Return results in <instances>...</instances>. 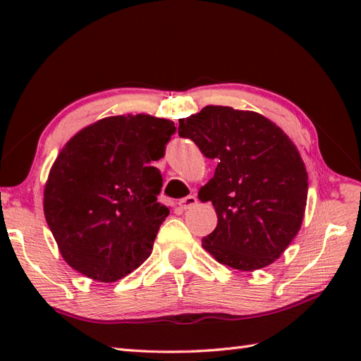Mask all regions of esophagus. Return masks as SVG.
<instances>
[{
    "mask_svg": "<svg viewBox=\"0 0 361 361\" xmlns=\"http://www.w3.org/2000/svg\"><path fill=\"white\" fill-rule=\"evenodd\" d=\"M178 204L181 206L183 209H190L192 206L197 204V197L195 195H188L185 198H181V200L178 202Z\"/></svg>",
    "mask_w": 361,
    "mask_h": 361,
    "instance_id": "esophagus-1",
    "label": "esophagus"
}]
</instances>
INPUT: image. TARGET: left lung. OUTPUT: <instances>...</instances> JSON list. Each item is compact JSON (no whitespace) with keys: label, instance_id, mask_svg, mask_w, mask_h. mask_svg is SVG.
Segmentation results:
<instances>
[{"label":"left lung","instance_id":"8db88e82","mask_svg":"<svg viewBox=\"0 0 361 361\" xmlns=\"http://www.w3.org/2000/svg\"><path fill=\"white\" fill-rule=\"evenodd\" d=\"M178 135L217 159L198 192L219 219L203 248L234 270L273 264L298 234L307 202V171L296 145L262 114L221 105L180 119Z\"/></svg>","mask_w":361,"mask_h":361}]
</instances>
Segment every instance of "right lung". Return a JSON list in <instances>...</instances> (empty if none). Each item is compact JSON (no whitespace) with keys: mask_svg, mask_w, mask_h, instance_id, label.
<instances>
[{"mask_svg":"<svg viewBox=\"0 0 361 361\" xmlns=\"http://www.w3.org/2000/svg\"><path fill=\"white\" fill-rule=\"evenodd\" d=\"M172 121L110 116L74 135L54 161L43 209L60 255L75 271L114 282L150 256L169 208L158 203Z\"/></svg>","mask_w":361,"mask_h":361,"instance_id":"obj_1","label":"right lung"}]
</instances>
